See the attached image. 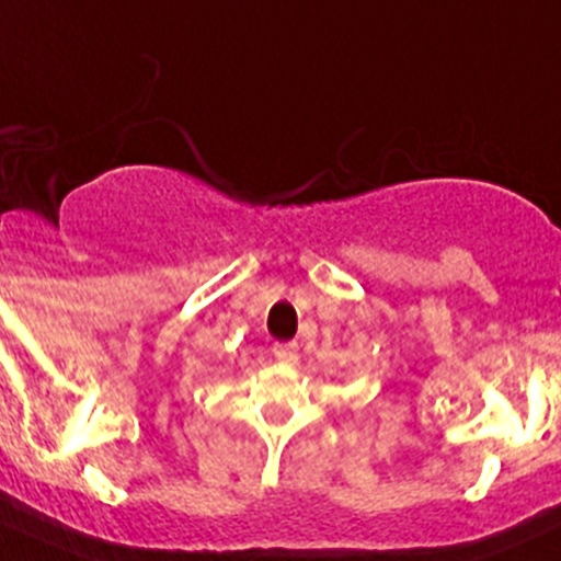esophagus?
I'll return each instance as SVG.
<instances>
[{
    "label": "esophagus",
    "instance_id": "esophagus-1",
    "mask_svg": "<svg viewBox=\"0 0 561 561\" xmlns=\"http://www.w3.org/2000/svg\"><path fill=\"white\" fill-rule=\"evenodd\" d=\"M274 356L279 362H285V365H293V362L298 359V343H295V341H290V343H276Z\"/></svg>",
    "mask_w": 561,
    "mask_h": 561
}]
</instances>
